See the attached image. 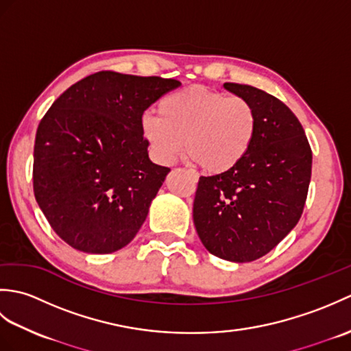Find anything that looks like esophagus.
Wrapping results in <instances>:
<instances>
[{"label":"esophagus","mask_w":351,"mask_h":351,"mask_svg":"<svg viewBox=\"0 0 351 351\" xmlns=\"http://www.w3.org/2000/svg\"><path fill=\"white\" fill-rule=\"evenodd\" d=\"M190 173H191V176H193V180H195V181H197V180H199V175L196 173V171H193V170H190Z\"/></svg>","instance_id":"obj_1"}]
</instances>
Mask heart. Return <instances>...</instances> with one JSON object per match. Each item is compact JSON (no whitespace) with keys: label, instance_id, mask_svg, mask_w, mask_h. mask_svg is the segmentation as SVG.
Returning <instances> with one entry per match:
<instances>
[{"label":"heart","instance_id":"obj_1","mask_svg":"<svg viewBox=\"0 0 351 351\" xmlns=\"http://www.w3.org/2000/svg\"><path fill=\"white\" fill-rule=\"evenodd\" d=\"M160 116L146 113L141 131L156 160L171 164L187 149L211 173L234 170L250 152L258 130L252 104L205 86H191L160 101Z\"/></svg>","mask_w":351,"mask_h":351}]
</instances>
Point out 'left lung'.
I'll return each instance as SVG.
<instances>
[{"instance_id": "left-lung-1", "label": "left lung", "mask_w": 351, "mask_h": 351, "mask_svg": "<svg viewBox=\"0 0 351 351\" xmlns=\"http://www.w3.org/2000/svg\"><path fill=\"white\" fill-rule=\"evenodd\" d=\"M223 87L255 108L256 136L234 170L200 176L193 220L214 256L250 263L274 249L300 220L312 151L299 119L282 101L252 86Z\"/></svg>"}]
</instances>
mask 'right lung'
<instances>
[{
    "label": "right lung",
    "instance_id": "obj_1",
    "mask_svg": "<svg viewBox=\"0 0 351 351\" xmlns=\"http://www.w3.org/2000/svg\"><path fill=\"white\" fill-rule=\"evenodd\" d=\"M178 80L102 71L63 92L39 123L33 187L56 234L86 253L125 247L170 171L149 160L145 110Z\"/></svg>",
    "mask_w": 351,
    "mask_h": 351
}]
</instances>
